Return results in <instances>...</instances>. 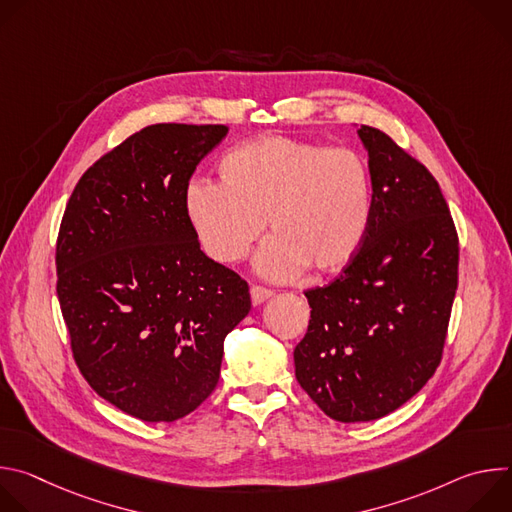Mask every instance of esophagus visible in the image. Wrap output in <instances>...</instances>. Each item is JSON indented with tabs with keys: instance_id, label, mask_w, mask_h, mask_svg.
Instances as JSON below:
<instances>
[{
	"instance_id": "1",
	"label": "esophagus",
	"mask_w": 512,
	"mask_h": 512,
	"mask_svg": "<svg viewBox=\"0 0 512 512\" xmlns=\"http://www.w3.org/2000/svg\"><path fill=\"white\" fill-rule=\"evenodd\" d=\"M271 296H273V291L267 289V287H261V285H253L251 287V302H253V306H259V304L267 302Z\"/></svg>"
}]
</instances>
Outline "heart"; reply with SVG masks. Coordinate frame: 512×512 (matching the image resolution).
<instances>
[{
	"instance_id": "b5f03b06",
	"label": "heart",
	"mask_w": 512,
	"mask_h": 512,
	"mask_svg": "<svg viewBox=\"0 0 512 512\" xmlns=\"http://www.w3.org/2000/svg\"><path fill=\"white\" fill-rule=\"evenodd\" d=\"M225 180L192 178L184 192L188 221L204 251L221 263L245 257L263 233L255 271L287 281L306 267L336 271L358 251L373 214V176L350 148L285 135L237 145Z\"/></svg>"
}]
</instances>
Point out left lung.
<instances>
[{"label": "left lung", "instance_id": "1", "mask_svg": "<svg viewBox=\"0 0 512 512\" xmlns=\"http://www.w3.org/2000/svg\"><path fill=\"white\" fill-rule=\"evenodd\" d=\"M356 127L369 154L373 214L358 251L312 308L296 379L342 423L373 421L431 379L458 287V235L440 184L383 131Z\"/></svg>", "mask_w": 512, "mask_h": 512}]
</instances>
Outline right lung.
<instances>
[{
    "mask_svg": "<svg viewBox=\"0 0 512 512\" xmlns=\"http://www.w3.org/2000/svg\"><path fill=\"white\" fill-rule=\"evenodd\" d=\"M225 125L156 123L95 162L56 243V294L72 354L105 401L176 421L216 387L247 283L200 251L184 192Z\"/></svg>",
    "mask_w": 512,
    "mask_h": 512,
    "instance_id": "1",
    "label": "right lung"
}]
</instances>
